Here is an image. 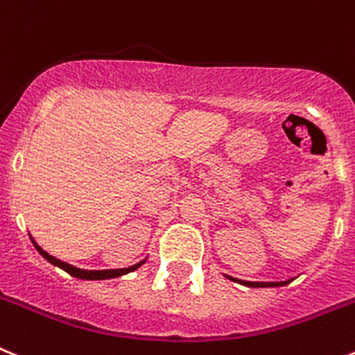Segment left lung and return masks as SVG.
Returning <instances> with one entry per match:
<instances>
[{"label": "left lung", "mask_w": 355, "mask_h": 355, "mask_svg": "<svg viewBox=\"0 0 355 355\" xmlns=\"http://www.w3.org/2000/svg\"><path fill=\"white\" fill-rule=\"evenodd\" d=\"M227 279H231V281H234V283H240L243 284V286H249V288H275V286H286L290 281H281V283H252V281H241V279H236V277H231V275H225Z\"/></svg>", "instance_id": "obj_1"}]
</instances>
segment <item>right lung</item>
I'll return each mask as SVG.
<instances>
[{
	"label": "right lung",
	"mask_w": 355,
	"mask_h": 355,
	"mask_svg": "<svg viewBox=\"0 0 355 355\" xmlns=\"http://www.w3.org/2000/svg\"><path fill=\"white\" fill-rule=\"evenodd\" d=\"M31 243L35 245V249L39 250V254L42 256L44 259H48L51 265L58 266V268H62V270L67 272L69 275H72V277L76 279H85V281H105V279H114V277H121V275H126L130 274V272L137 270V268H140V266L146 263V259L140 263H137V265L130 266V268H119V270H83V268H78V266H72L69 265V263L65 261H60V259H56L55 256H51V254H48L46 250L42 249L40 245H37V241L31 238Z\"/></svg>",
	"instance_id": "obj_1"
}]
</instances>
